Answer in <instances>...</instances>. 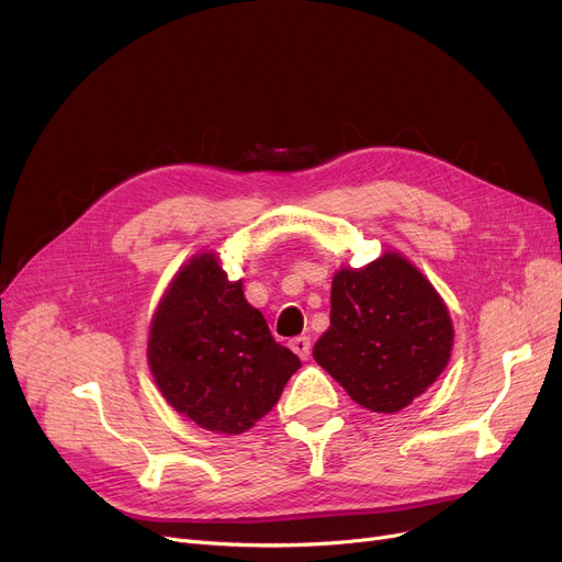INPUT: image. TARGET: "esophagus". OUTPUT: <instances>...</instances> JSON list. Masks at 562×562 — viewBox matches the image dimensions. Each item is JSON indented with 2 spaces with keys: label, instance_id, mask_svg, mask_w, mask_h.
Wrapping results in <instances>:
<instances>
[{
  "label": "esophagus",
  "instance_id": "1",
  "mask_svg": "<svg viewBox=\"0 0 562 562\" xmlns=\"http://www.w3.org/2000/svg\"><path fill=\"white\" fill-rule=\"evenodd\" d=\"M290 350L295 352L300 359H308L311 355V338L308 336H297L290 340Z\"/></svg>",
  "mask_w": 562,
  "mask_h": 562
}]
</instances>
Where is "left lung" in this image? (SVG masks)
I'll use <instances>...</instances> for the list:
<instances>
[{"label": "left lung", "mask_w": 562, "mask_h": 562, "mask_svg": "<svg viewBox=\"0 0 562 562\" xmlns=\"http://www.w3.org/2000/svg\"><path fill=\"white\" fill-rule=\"evenodd\" d=\"M452 350L446 304L412 262L384 254L331 283V325L313 359L370 412L393 414L435 384Z\"/></svg>", "instance_id": "1"}]
</instances>
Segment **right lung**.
Listing matches in <instances>:
<instances>
[{
	"instance_id": "obj_1",
	"label": "right lung",
	"mask_w": 562,
	"mask_h": 562,
	"mask_svg": "<svg viewBox=\"0 0 562 562\" xmlns=\"http://www.w3.org/2000/svg\"><path fill=\"white\" fill-rule=\"evenodd\" d=\"M148 366L176 412L210 432L239 435L277 405L302 361L274 340L243 281H228L215 254H201L159 302Z\"/></svg>"
}]
</instances>
